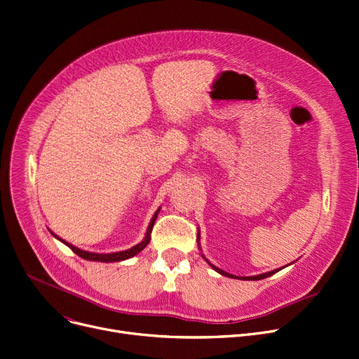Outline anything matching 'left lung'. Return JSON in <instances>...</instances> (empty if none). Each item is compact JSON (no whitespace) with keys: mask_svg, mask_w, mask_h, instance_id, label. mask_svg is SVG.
Here are the masks:
<instances>
[{"mask_svg":"<svg viewBox=\"0 0 359 359\" xmlns=\"http://www.w3.org/2000/svg\"><path fill=\"white\" fill-rule=\"evenodd\" d=\"M198 240H199V233H198ZM199 245V244H198ZM205 258V257H203ZM206 259V258H205ZM209 266L215 270V271H218L219 274H222V276H226V277H232V278H240V277H236V276H232V274H229V273H225L224 270H221V269H218V267H215L213 264H210L209 262ZM278 270H274V271H270V273H266V274H259V276H254V277H243L241 280H262V278H266V277H270V276H273L274 273H277Z\"/></svg>","mask_w":359,"mask_h":359,"instance_id":"1","label":"left lung"}]
</instances>
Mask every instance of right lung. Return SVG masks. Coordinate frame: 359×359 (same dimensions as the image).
<instances>
[{
  "instance_id": "obj_1",
  "label": "right lung",
  "mask_w": 359,
  "mask_h": 359,
  "mask_svg": "<svg viewBox=\"0 0 359 359\" xmlns=\"http://www.w3.org/2000/svg\"><path fill=\"white\" fill-rule=\"evenodd\" d=\"M157 213H158V210L154 213V217H153V219H151V222H150V225H149V229H147V233H146V238H144V240H142L140 244H137L135 247H133V248H130V250L119 251V252H112V254H95V252L82 251V250H79V248H76V247H74V245H70L69 243H66V241L60 240V238H59V236H56L53 232H52V233L57 238V240H60L63 244H66L72 251H74L76 255L82 257L83 259H89V261H101V262L123 261V259H127V258L134 257V255H135V254H138L142 248H146V247H147V244H149V243H150V240H151V231H153V226H154V222H156V218H157Z\"/></svg>"
}]
</instances>
